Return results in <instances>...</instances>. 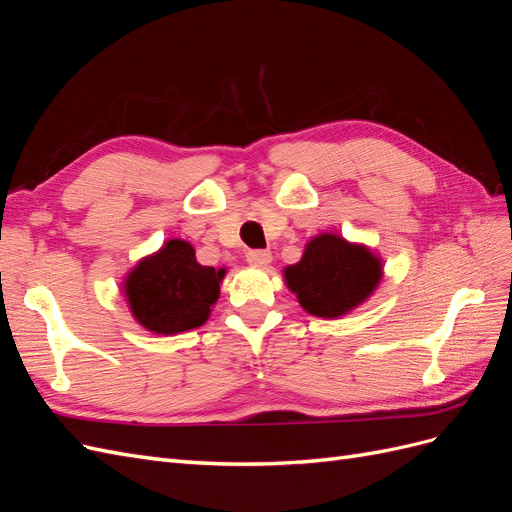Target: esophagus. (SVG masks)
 <instances>
[{
  "label": "esophagus",
  "mask_w": 512,
  "mask_h": 512,
  "mask_svg": "<svg viewBox=\"0 0 512 512\" xmlns=\"http://www.w3.org/2000/svg\"><path fill=\"white\" fill-rule=\"evenodd\" d=\"M245 260L250 262L254 267H267L271 262V252L267 250H250L245 254Z\"/></svg>",
  "instance_id": "obj_1"
}]
</instances>
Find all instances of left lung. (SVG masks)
I'll return each instance as SVG.
<instances>
[{"instance_id": "1", "label": "left lung", "mask_w": 512, "mask_h": 512, "mask_svg": "<svg viewBox=\"0 0 512 512\" xmlns=\"http://www.w3.org/2000/svg\"><path fill=\"white\" fill-rule=\"evenodd\" d=\"M286 286L307 314L339 318L365 303L382 280V262L367 245L322 232L284 269Z\"/></svg>"}]
</instances>
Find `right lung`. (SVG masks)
I'll return each mask as SVG.
<instances>
[{"label": "right lung", "mask_w": 512, "mask_h": 512, "mask_svg": "<svg viewBox=\"0 0 512 512\" xmlns=\"http://www.w3.org/2000/svg\"><path fill=\"white\" fill-rule=\"evenodd\" d=\"M226 269L203 267L183 239L166 241L128 273L123 294L132 316L156 335H177L207 322Z\"/></svg>", "instance_id": "1"}]
</instances>
